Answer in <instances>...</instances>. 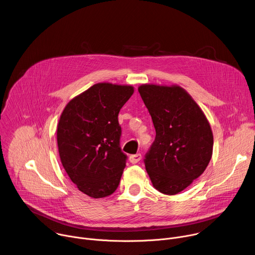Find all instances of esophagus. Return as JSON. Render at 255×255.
<instances>
[{
	"instance_id": "1",
	"label": "esophagus",
	"mask_w": 255,
	"mask_h": 255,
	"mask_svg": "<svg viewBox=\"0 0 255 255\" xmlns=\"http://www.w3.org/2000/svg\"><path fill=\"white\" fill-rule=\"evenodd\" d=\"M141 159V154L140 153H136V154H133L129 157V160L131 163H137L139 160Z\"/></svg>"
}]
</instances>
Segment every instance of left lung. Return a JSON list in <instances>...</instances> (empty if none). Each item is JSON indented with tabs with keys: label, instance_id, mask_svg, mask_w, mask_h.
I'll return each instance as SVG.
<instances>
[{
	"label": "left lung",
	"instance_id": "8db88e82",
	"mask_svg": "<svg viewBox=\"0 0 255 255\" xmlns=\"http://www.w3.org/2000/svg\"><path fill=\"white\" fill-rule=\"evenodd\" d=\"M138 92L156 132L145 155V168L158 192L176 195L208 166L214 144L211 126L202 109L179 86L145 84Z\"/></svg>",
	"mask_w": 255,
	"mask_h": 255
}]
</instances>
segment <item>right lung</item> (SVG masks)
<instances>
[{
	"mask_svg": "<svg viewBox=\"0 0 255 255\" xmlns=\"http://www.w3.org/2000/svg\"><path fill=\"white\" fill-rule=\"evenodd\" d=\"M132 86L99 83L70 100L57 125L60 161L78 189L94 199L119 186L127 155L120 147L118 114Z\"/></svg>",
	"mask_w": 255,
	"mask_h": 255,
	"instance_id": "right-lung-1",
	"label": "right lung"
}]
</instances>
